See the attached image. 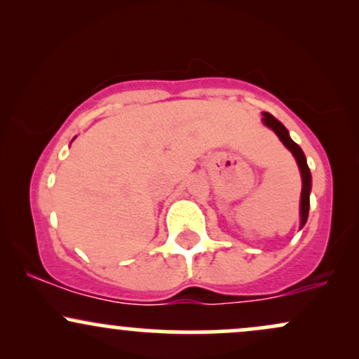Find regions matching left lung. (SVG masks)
<instances>
[{"mask_svg": "<svg viewBox=\"0 0 359 359\" xmlns=\"http://www.w3.org/2000/svg\"><path fill=\"white\" fill-rule=\"evenodd\" d=\"M262 119L266 126L275 131V135L280 138V142H282L283 145L292 151V155H294L295 160H297L300 175H302V194H300V228H302V226L307 222V217H309V205H311V203H309V196H311V187H312V177H311V170H309L306 155H304L302 148L288 137L287 128L283 126L277 118L271 116L270 113H263Z\"/></svg>", "mask_w": 359, "mask_h": 359, "instance_id": "1", "label": "left lung"}]
</instances>
